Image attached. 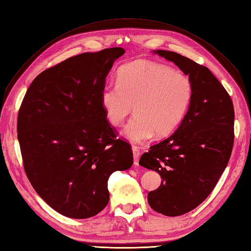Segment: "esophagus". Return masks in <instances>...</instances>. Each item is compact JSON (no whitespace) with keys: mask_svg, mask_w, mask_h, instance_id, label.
I'll use <instances>...</instances> for the list:
<instances>
[{"mask_svg":"<svg viewBox=\"0 0 251 251\" xmlns=\"http://www.w3.org/2000/svg\"><path fill=\"white\" fill-rule=\"evenodd\" d=\"M132 151H133V157H134V165H138V161H139V149L138 147L133 146L132 147Z\"/></svg>","mask_w":251,"mask_h":251,"instance_id":"34e87169","label":"esophagus"}]
</instances>
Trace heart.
<instances>
[{
	"label": "heart",
	"mask_w": 251,
	"mask_h": 251,
	"mask_svg": "<svg viewBox=\"0 0 251 251\" xmlns=\"http://www.w3.org/2000/svg\"><path fill=\"white\" fill-rule=\"evenodd\" d=\"M194 97L193 83L184 73L149 60L125 66L118 83L106 84L100 101L109 124L121 126L135 107L136 116L125 135L133 143H144L155 135L172 134L184 120Z\"/></svg>",
	"instance_id": "1"
}]
</instances>
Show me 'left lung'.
Instances as JSON below:
<instances>
[{"instance_id": "1", "label": "left lung", "mask_w": 251, "mask_h": 251, "mask_svg": "<svg viewBox=\"0 0 251 251\" xmlns=\"http://www.w3.org/2000/svg\"><path fill=\"white\" fill-rule=\"evenodd\" d=\"M153 53L174 62L191 78L192 104L173 135L150 147L139 165L163 179L148 194L149 205L166 216L194 210L212 193L226 169L234 142V108L221 82L204 66L170 51Z\"/></svg>"}]
</instances>
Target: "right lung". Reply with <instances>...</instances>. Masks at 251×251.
I'll return each mask as SVG.
<instances>
[{
  "mask_svg": "<svg viewBox=\"0 0 251 251\" xmlns=\"http://www.w3.org/2000/svg\"><path fill=\"white\" fill-rule=\"evenodd\" d=\"M125 49L70 57L41 72L18 115L23 166L39 196L59 214L89 218L107 205V180L133 164L131 146L116 138L100 94Z\"/></svg>",
  "mask_w": 251,
  "mask_h": 251,
  "instance_id": "right-lung-1",
  "label": "right lung"
}]
</instances>
